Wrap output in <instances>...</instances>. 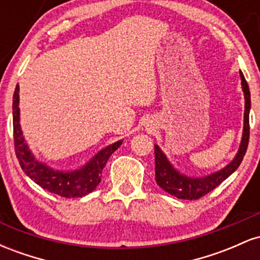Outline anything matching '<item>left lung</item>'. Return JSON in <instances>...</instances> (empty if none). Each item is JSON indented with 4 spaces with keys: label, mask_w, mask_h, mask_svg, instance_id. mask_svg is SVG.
Listing matches in <instances>:
<instances>
[{
    "label": "left lung",
    "mask_w": 260,
    "mask_h": 260,
    "mask_svg": "<svg viewBox=\"0 0 260 260\" xmlns=\"http://www.w3.org/2000/svg\"><path fill=\"white\" fill-rule=\"evenodd\" d=\"M241 79H242V89L244 92V127L242 142H241L240 149L236 157L226 168L220 171L211 174L205 177L193 178L188 176L181 175L172 168L171 164L166 159L165 154L160 150L157 145H155V181L159 187L170 193L171 196L177 197L180 199H187V201H194V199L202 198L203 196L208 194L213 189L219 186L230 175H232L237 170L238 166L242 162L244 154H246L247 147L249 142V110H250V92L247 80L244 79L242 72H240Z\"/></svg>",
    "instance_id": "1"
}]
</instances>
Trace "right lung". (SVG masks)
Listing matches in <instances>:
<instances>
[{
  "label": "right lung",
  "mask_w": 260,
  "mask_h": 260,
  "mask_svg": "<svg viewBox=\"0 0 260 260\" xmlns=\"http://www.w3.org/2000/svg\"><path fill=\"white\" fill-rule=\"evenodd\" d=\"M13 137L14 149L19 165L26 176L44 189L63 198H79L92 192L101 181V174L107 160L122 144V140L100 150L82 169L73 172H61L47 168L32 156L26 145L19 124V86L13 95Z\"/></svg>",
  "instance_id": "add662e5"
}]
</instances>
